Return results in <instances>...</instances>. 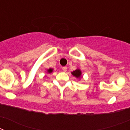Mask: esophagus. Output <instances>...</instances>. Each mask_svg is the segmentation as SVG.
<instances>
[{"mask_svg":"<svg viewBox=\"0 0 130 130\" xmlns=\"http://www.w3.org/2000/svg\"><path fill=\"white\" fill-rule=\"evenodd\" d=\"M62 70L64 71V72H66L67 71V68L66 67H62Z\"/></svg>","mask_w":130,"mask_h":130,"instance_id":"1","label":"esophagus"}]
</instances>
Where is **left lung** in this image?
Instances as JSON below:
<instances>
[{
  "mask_svg": "<svg viewBox=\"0 0 130 130\" xmlns=\"http://www.w3.org/2000/svg\"><path fill=\"white\" fill-rule=\"evenodd\" d=\"M72 75L74 77L77 78V79H81V76H82V72H81V70L79 68H77L75 70H74L73 72H71Z\"/></svg>",
  "mask_w": 130,
  "mask_h": 130,
  "instance_id": "left-lung-1",
  "label": "left lung"
}]
</instances>
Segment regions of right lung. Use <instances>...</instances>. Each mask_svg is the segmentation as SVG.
Instances as JSON below:
<instances>
[{
	"label": "right lung",
	"instance_id": "1",
	"mask_svg": "<svg viewBox=\"0 0 130 130\" xmlns=\"http://www.w3.org/2000/svg\"><path fill=\"white\" fill-rule=\"evenodd\" d=\"M53 72V69L51 68H50L47 70V72L48 73H51Z\"/></svg>",
	"mask_w": 130,
	"mask_h": 130
}]
</instances>
